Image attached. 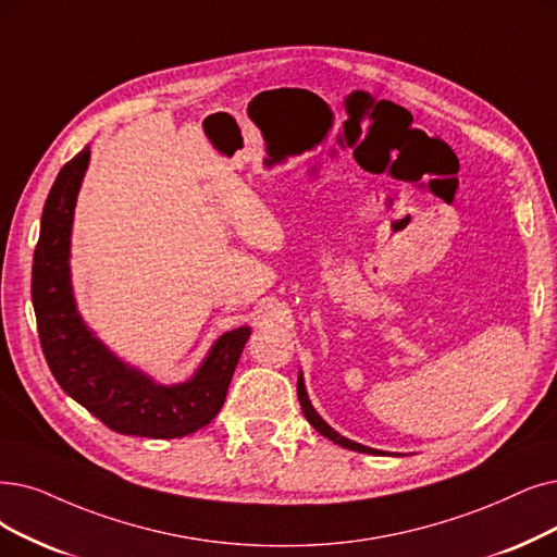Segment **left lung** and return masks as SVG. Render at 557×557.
<instances>
[{"instance_id": "left-lung-1", "label": "left lung", "mask_w": 557, "mask_h": 557, "mask_svg": "<svg viewBox=\"0 0 557 557\" xmlns=\"http://www.w3.org/2000/svg\"><path fill=\"white\" fill-rule=\"evenodd\" d=\"M297 397H299V405H301V411L306 416V420L310 422V425L315 428V432H320L322 436H326L329 441L336 443V446H343L347 450H354V453H368V455H388L384 450H374V448H368V446H361V443H356L343 434H338L336 430H333L329 422L313 409V405H310L308 399V393H306V384H304V374L299 370V380H297Z\"/></svg>"}]
</instances>
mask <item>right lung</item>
<instances>
[{
	"mask_svg": "<svg viewBox=\"0 0 557 557\" xmlns=\"http://www.w3.org/2000/svg\"><path fill=\"white\" fill-rule=\"evenodd\" d=\"M91 160L84 148L48 194L32 267V301L40 347L59 386L109 430L127 436L177 438L206 428L226 403L251 326L221 333L181 384H160L111 351L77 310L71 278V235L77 194Z\"/></svg>",
	"mask_w": 557,
	"mask_h": 557,
	"instance_id": "obj_1",
	"label": "right lung"
}]
</instances>
